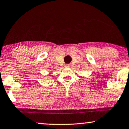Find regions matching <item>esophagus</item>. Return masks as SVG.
I'll list each match as a JSON object with an SVG mask.
<instances>
[{
    "label": "esophagus",
    "mask_w": 129,
    "mask_h": 129,
    "mask_svg": "<svg viewBox=\"0 0 129 129\" xmlns=\"http://www.w3.org/2000/svg\"><path fill=\"white\" fill-rule=\"evenodd\" d=\"M64 66H65V67H66V68H69L70 66H71V65H70L69 64H66L64 65Z\"/></svg>",
    "instance_id": "obj_1"
}]
</instances>
